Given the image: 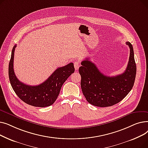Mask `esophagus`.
I'll use <instances>...</instances> for the list:
<instances>
[{
	"mask_svg": "<svg viewBox=\"0 0 148 148\" xmlns=\"http://www.w3.org/2000/svg\"><path fill=\"white\" fill-rule=\"evenodd\" d=\"M74 68H75V70H77L79 69V66H80V63H79V61H75L74 62Z\"/></svg>",
	"mask_w": 148,
	"mask_h": 148,
	"instance_id": "obj_1",
	"label": "esophagus"
}]
</instances>
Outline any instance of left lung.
Listing matches in <instances>:
<instances>
[{"label":"left lung","mask_w":148,"mask_h":148,"mask_svg":"<svg viewBox=\"0 0 148 148\" xmlns=\"http://www.w3.org/2000/svg\"><path fill=\"white\" fill-rule=\"evenodd\" d=\"M130 49L127 69L116 76H107L101 73L88 58L82 61L79 71L81 75V88L88 102L97 107H109L119 103L134 86L136 65L134 50L130 42Z\"/></svg>","instance_id":"left-lung-1"}]
</instances>
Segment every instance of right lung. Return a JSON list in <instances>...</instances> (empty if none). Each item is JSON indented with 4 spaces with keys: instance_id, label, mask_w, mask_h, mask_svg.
Listing matches in <instances>:
<instances>
[{
    "instance_id": "obj_1",
    "label": "right lung",
    "mask_w": 148,
    "mask_h": 148,
    "mask_svg": "<svg viewBox=\"0 0 148 148\" xmlns=\"http://www.w3.org/2000/svg\"><path fill=\"white\" fill-rule=\"evenodd\" d=\"M15 45L9 64V78L17 95L25 103L34 107H44L52 105L56 100L64 82L74 71L73 63L57 68L45 82L37 86H30L20 82L14 71Z\"/></svg>"
}]
</instances>
